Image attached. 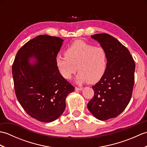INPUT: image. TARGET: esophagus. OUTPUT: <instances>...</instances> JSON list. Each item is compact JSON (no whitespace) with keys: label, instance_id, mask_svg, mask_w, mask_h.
<instances>
[{"label":"esophagus","instance_id":"esophagus-1","mask_svg":"<svg viewBox=\"0 0 147 147\" xmlns=\"http://www.w3.org/2000/svg\"><path fill=\"white\" fill-rule=\"evenodd\" d=\"M83 90L82 88H78V87H75V90L76 91H82Z\"/></svg>","mask_w":147,"mask_h":147}]
</instances>
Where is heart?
I'll list each match as a JSON object with an SVG mask.
<instances>
[{"label": "heart", "mask_w": 147, "mask_h": 147, "mask_svg": "<svg viewBox=\"0 0 147 147\" xmlns=\"http://www.w3.org/2000/svg\"><path fill=\"white\" fill-rule=\"evenodd\" d=\"M108 57L105 49L95 47L82 40H76L68 47L65 55H57L55 64L62 78L70 80L77 70V84L96 83L100 80L107 67Z\"/></svg>", "instance_id": "obj_1"}]
</instances>
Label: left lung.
Masks as SVG:
<instances>
[{"mask_svg": "<svg viewBox=\"0 0 147 147\" xmlns=\"http://www.w3.org/2000/svg\"><path fill=\"white\" fill-rule=\"evenodd\" d=\"M107 53L105 73L92 88L94 96L87 107L98 120L105 121L119 115L131 98L135 64L129 51L114 37L106 33L92 35Z\"/></svg>", "mask_w": 147, "mask_h": 147, "instance_id": "8db88e82", "label": "left lung"}]
</instances>
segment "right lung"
Returning <instances> with one entry per match:
<instances>
[{"instance_id":"1","label":"right lung","mask_w":147,"mask_h":147,"mask_svg":"<svg viewBox=\"0 0 147 147\" xmlns=\"http://www.w3.org/2000/svg\"><path fill=\"white\" fill-rule=\"evenodd\" d=\"M64 40L39 35L19 50L12 67L16 95L31 117L44 123L57 119L65 98L74 87L59 73L55 64Z\"/></svg>"}]
</instances>
